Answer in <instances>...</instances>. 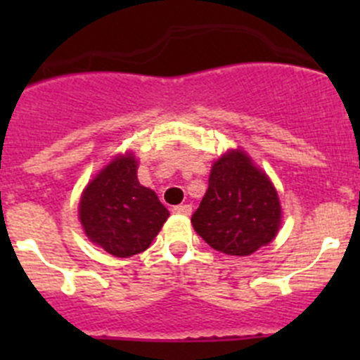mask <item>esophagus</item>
I'll return each instance as SVG.
<instances>
[{
  "label": "esophagus",
  "instance_id": "obj_1",
  "mask_svg": "<svg viewBox=\"0 0 360 360\" xmlns=\"http://www.w3.org/2000/svg\"><path fill=\"white\" fill-rule=\"evenodd\" d=\"M172 212L179 214V216H190L191 205H176V207H172Z\"/></svg>",
  "mask_w": 360,
  "mask_h": 360
}]
</instances>
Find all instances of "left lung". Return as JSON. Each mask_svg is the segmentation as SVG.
Returning <instances> with one entry per match:
<instances>
[{
	"label": "left lung",
	"mask_w": 360,
	"mask_h": 360,
	"mask_svg": "<svg viewBox=\"0 0 360 360\" xmlns=\"http://www.w3.org/2000/svg\"><path fill=\"white\" fill-rule=\"evenodd\" d=\"M191 223L212 249L249 256L277 235L281 202L266 174L244 151H231L214 163L207 193Z\"/></svg>",
	"instance_id": "left-lung-1"
}]
</instances>
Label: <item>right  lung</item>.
I'll use <instances>...</instances> for the list:
<instances>
[{
    "label": "right lung",
    "instance_id": "obj_1",
    "mask_svg": "<svg viewBox=\"0 0 360 360\" xmlns=\"http://www.w3.org/2000/svg\"><path fill=\"white\" fill-rule=\"evenodd\" d=\"M134 157H118L97 174L79 202V221L86 237L116 257L150 248L169 217L150 188L137 181Z\"/></svg>",
    "mask_w": 360,
    "mask_h": 360
}]
</instances>
